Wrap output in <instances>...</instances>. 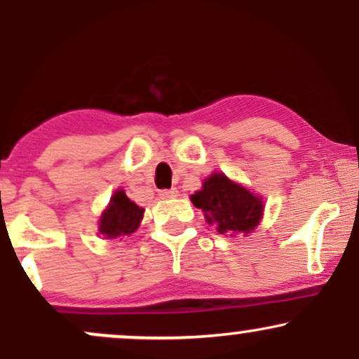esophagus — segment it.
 Returning <instances> with one entry per match:
<instances>
[{"instance_id":"esophagus-1","label":"esophagus","mask_w":359,"mask_h":359,"mask_svg":"<svg viewBox=\"0 0 359 359\" xmlns=\"http://www.w3.org/2000/svg\"><path fill=\"white\" fill-rule=\"evenodd\" d=\"M158 196L162 197V199H172V197L179 196V191H177L175 187H172V189H163V191H160Z\"/></svg>"}]
</instances>
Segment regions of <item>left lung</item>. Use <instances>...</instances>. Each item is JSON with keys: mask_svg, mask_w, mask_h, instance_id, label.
<instances>
[{"mask_svg": "<svg viewBox=\"0 0 359 359\" xmlns=\"http://www.w3.org/2000/svg\"><path fill=\"white\" fill-rule=\"evenodd\" d=\"M203 209L205 221L217 226V233H250L262 219L263 205L257 196L231 182L224 174H212L201 191L191 197Z\"/></svg>", "mask_w": 359, "mask_h": 359, "instance_id": "obj_1", "label": "left lung"}]
</instances>
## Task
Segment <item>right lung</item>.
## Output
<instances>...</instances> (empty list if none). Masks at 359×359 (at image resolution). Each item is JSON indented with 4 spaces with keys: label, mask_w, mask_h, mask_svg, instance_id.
<instances>
[{
    "label": "right lung",
    "mask_w": 359,
    "mask_h": 359,
    "mask_svg": "<svg viewBox=\"0 0 359 359\" xmlns=\"http://www.w3.org/2000/svg\"><path fill=\"white\" fill-rule=\"evenodd\" d=\"M143 217V209L131 203L125 191L114 192L113 199L100 221V231L106 238L125 236L137 231Z\"/></svg>",
    "instance_id": "right-lung-1"
}]
</instances>
